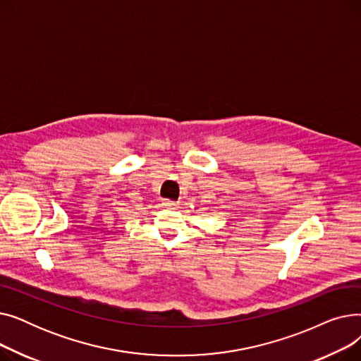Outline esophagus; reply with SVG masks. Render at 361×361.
Segmentation results:
<instances>
[{
	"instance_id": "1",
	"label": "esophagus",
	"mask_w": 361,
	"mask_h": 361,
	"mask_svg": "<svg viewBox=\"0 0 361 361\" xmlns=\"http://www.w3.org/2000/svg\"><path fill=\"white\" fill-rule=\"evenodd\" d=\"M164 206H166V207H178V203L177 202H173V200H169V199H164Z\"/></svg>"
}]
</instances>
